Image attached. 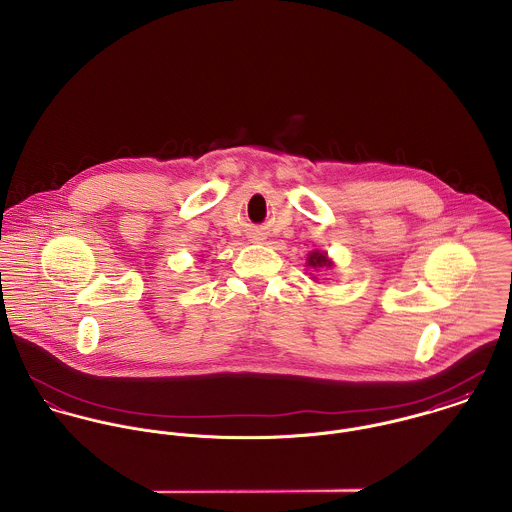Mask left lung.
Segmentation results:
<instances>
[{"instance_id":"1","label":"left lung","mask_w":512,"mask_h":512,"mask_svg":"<svg viewBox=\"0 0 512 512\" xmlns=\"http://www.w3.org/2000/svg\"><path fill=\"white\" fill-rule=\"evenodd\" d=\"M307 266H311V268H329L331 266V262L327 260V256L325 254H321V252H313V254H309V260H307Z\"/></svg>"}]
</instances>
